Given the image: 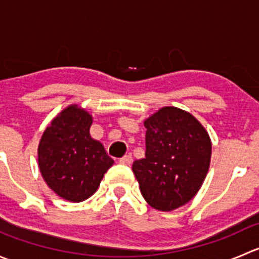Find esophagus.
<instances>
[{
    "mask_svg": "<svg viewBox=\"0 0 259 259\" xmlns=\"http://www.w3.org/2000/svg\"><path fill=\"white\" fill-rule=\"evenodd\" d=\"M120 163H121L122 165H130V164L133 163V156L132 155L122 156V158L120 159Z\"/></svg>",
    "mask_w": 259,
    "mask_h": 259,
    "instance_id": "1",
    "label": "esophagus"
}]
</instances>
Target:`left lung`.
<instances>
[{
  "mask_svg": "<svg viewBox=\"0 0 259 259\" xmlns=\"http://www.w3.org/2000/svg\"><path fill=\"white\" fill-rule=\"evenodd\" d=\"M145 158L133 163L140 192L150 207L170 211L197 195L210 165L211 142L188 111L164 106L144 121Z\"/></svg>",
  "mask_w": 259,
  "mask_h": 259,
  "instance_id": "left-lung-1",
  "label": "left lung"
}]
</instances>
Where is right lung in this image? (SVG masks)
Segmentation results:
<instances>
[{"label": "right lung", "mask_w": 259, "mask_h": 259, "mask_svg": "<svg viewBox=\"0 0 259 259\" xmlns=\"http://www.w3.org/2000/svg\"><path fill=\"white\" fill-rule=\"evenodd\" d=\"M93 115L69 105L59 113L41 137L38 168L50 189L62 199L79 203L98 190L114 164L104 145L90 135Z\"/></svg>", "instance_id": "obj_1"}]
</instances>
